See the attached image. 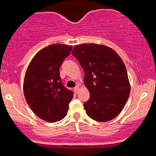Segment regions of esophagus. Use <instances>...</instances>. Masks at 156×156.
I'll return each mask as SVG.
<instances>
[{"mask_svg": "<svg viewBox=\"0 0 156 156\" xmlns=\"http://www.w3.org/2000/svg\"><path fill=\"white\" fill-rule=\"evenodd\" d=\"M74 90H75V92H76V93H78V91H79V87H78V86H77V87H76L74 88Z\"/></svg>", "mask_w": 156, "mask_h": 156, "instance_id": "esophagus-1", "label": "esophagus"}]
</instances>
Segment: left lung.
<instances>
[{
  "label": "left lung",
  "mask_w": 156,
  "mask_h": 156,
  "mask_svg": "<svg viewBox=\"0 0 156 156\" xmlns=\"http://www.w3.org/2000/svg\"><path fill=\"white\" fill-rule=\"evenodd\" d=\"M72 54L83 68L90 93L83 104L87 114L98 122L114 119L124 108L130 91L122 60L112 48L98 44H78Z\"/></svg>",
  "instance_id": "left-lung-1"
}]
</instances>
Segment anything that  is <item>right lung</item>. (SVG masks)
<instances>
[{"mask_svg": "<svg viewBox=\"0 0 156 156\" xmlns=\"http://www.w3.org/2000/svg\"><path fill=\"white\" fill-rule=\"evenodd\" d=\"M72 46L51 44L36 54L26 73L23 91L30 108L44 121L55 122L67 115L73 92L64 87L59 68Z\"/></svg>", "mask_w": 156, "mask_h": 156, "instance_id": "1", "label": "right lung"}]
</instances>
